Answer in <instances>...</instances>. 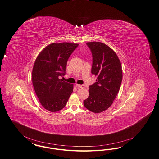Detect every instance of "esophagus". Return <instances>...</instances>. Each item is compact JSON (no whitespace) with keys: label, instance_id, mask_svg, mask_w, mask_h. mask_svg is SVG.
I'll use <instances>...</instances> for the list:
<instances>
[{"label":"esophagus","instance_id":"esophagus-1","mask_svg":"<svg viewBox=\"0 0 159 159\" xmlns=\"http://www.w3.org/2000/svg\"><path fill=\"white\" fill-rule=\"evenodd\" d=\"M76 87L77 88V89H83V88H84V85H80V84H76Z\"/></svg>","mask_w":159,"mask_h":159}]
</instances>
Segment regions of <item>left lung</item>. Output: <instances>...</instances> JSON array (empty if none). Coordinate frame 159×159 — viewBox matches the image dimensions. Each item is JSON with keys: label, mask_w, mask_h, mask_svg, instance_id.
Masks as SVG:
<instances>
[{"label": "left lung", "mask_w": 159, "mask_h": 159, "mask_svg": "<svg viewBox=\"0 0 159 159\" xmlns=\"http://www.w3.org/2000/svg\"><path fill=\"white\" fill-rule=\"evenodd\" d=\"M86 44L93 56L92 73L97 79L89 86V97L83 104L89 110L99 113L110 107L119 92L122 67L116 53L106 44L90 42Z\"/></svg>", "instance_id": "left-lung-1"}]
</instances>
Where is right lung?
<instances>
[{
  "label": "right lung",
  "instance_id": "obj_1",
  "mask_svg": "<svg viewBox=\"0 0 159 159\" xmlns=\"http://www.w3.org/2000/svg\"><path fill=\"white\" fill-rule=\"evenodd\" d=\"M78 44L63 42L48 45L39 54L32 70V83L39 100L45 109H63L73 90V84L63 82L67 61Z\"/></svg>",
  "mask_w": 159,
  "mask_h": 159
}]
</instances>
